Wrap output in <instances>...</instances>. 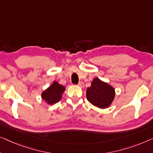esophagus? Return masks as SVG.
Instances as JSON below:
<instances>
[{
    "instance_id": "esophagus-1",
    "label": "esophagus",
    "mask_w": 153,
    "mask_h": 153,
    "mask_svg": "<svg viewBox=\"0 0 153 153\" xmlns=\"http://www.w3.org/2000/svg\"><path fill=\"white\" fill-rule=\"evenodd\" d=\"M77 85H78L79 87H84V82H79Z\"/></svg>"
}]
</instances>
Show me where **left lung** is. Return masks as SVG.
I'll return each mask as SVG.
<instances>
[{
  "instance_id": "obj_1",
  "label": "left lung",
  "mask_w": 153,
  "mask_h": 153,
  "mask_svg": "<svg viewBox=\"0 0 153 153\" xmlns=\"http://www.w3.org/2000/svg\"><path fill=\"white\" fill-rule=\"evenodd\" d=\"M87 98L89 102L99 108H107L115 97V89L105 82L96 77L91 87L87 89Z\"/></svg>"
}]
</instances>
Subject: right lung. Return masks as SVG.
<instances>
[{"mask_svg": "<svg viewBox=\"0 0 153 153\" xmlns=\"http://www.w3.org/2000/svg\"><path fill=\"white\" fill-rule=\"evenodd\" d=\"M65 91V87L59 85L57 82L54 81L53 83L42 92V98L48 105H53L61 100L62 94Z\"/></svg>", "mask_w": 153, "mask_h": 153, "instance_id": "obj_1", "label": "right lung"}]
</instances>
